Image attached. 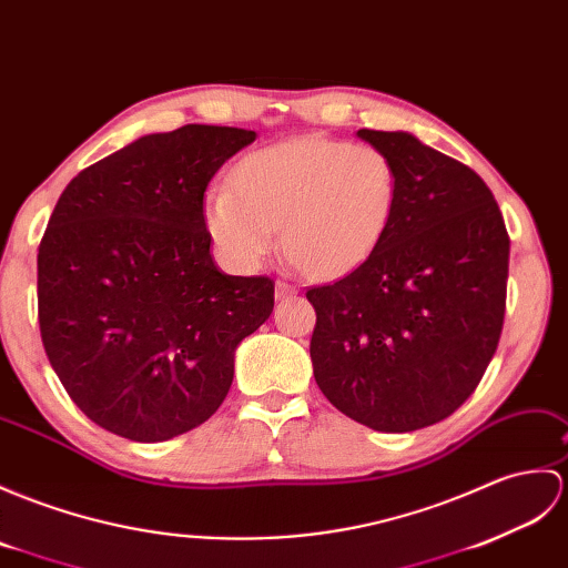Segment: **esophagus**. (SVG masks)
Instances as JSON below:
<instances>
[{"label":"esophagus","mask_w":568,"mask_h":568,"mask_svg":"<svg viewBox=\"0 0 568 568\" xmlns=\"http://www.w3.org/2000/svg\"><path fill=\"white\" fill-rule=\"evenodd\" d=\"M293 295H297V287L293 283H287V281L275 283V297L285 300V297H293Z\"/></svg>","instance_id":"34e87169"}]
</instances>
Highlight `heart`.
<instances>
[{
	"label": "heart",
	"mask_w": 568,
	"mask_h": 568,
	"mask_svg": "<svg viewBox=\"0 0 568 568\" xmlns=\"http://www.w3.org/2000/svg\"><path fill=\"white\" fill-rule=\"evenodd\" d=\"M397 166L375 144L293 138L246 154L205 195V227L224 258L256 268L278 244L320 278L346 275L385 240L397 207Z\"/></svg>",
	"instance_id": "heart-1"
}]
</instances>
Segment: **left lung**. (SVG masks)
<instances>
[{
    "instance_id": "1",
    "label": "left lung",
    "mask_w": 568,
    "mask_h": 568,
    "mask_svg": "<svg viewBox=\"0 0 568 568\" xmlns=\"http://www.w3.org/2000/svg\"><path fill=\"white\" fill-rule=\"evenodd\" d=\"M397 166L385 240L363 266L307 290L314 379L341 414L382 433L438 424L489 367L506 314L510 240L477 171L418 138L358 130Z\"/></svg>"
}]
</instances>
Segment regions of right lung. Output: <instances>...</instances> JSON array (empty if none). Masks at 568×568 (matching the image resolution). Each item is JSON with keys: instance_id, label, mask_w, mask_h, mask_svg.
<instances>
[{"instance_id": "add662e5", "label": "right lung", "mask_w": 568, "mask_h": 568, "mask_svg": "<svg viewBox=\"0 0 568 568\" xmlns=\"http://www.w3.org/2000/svg\"><path fill=\"white\" fill-rule=\"evenodd\" d=\"M254 130L144 135L62 191L38 246V324L52 371L97 426L162 443L213 416L234 351L275 283L217 271L203 195Z\"/></svg>"}]
</instances>
